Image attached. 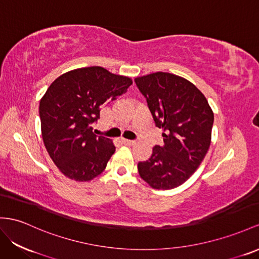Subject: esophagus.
Returning <instances> with one entry per match:
<instances>
[{
  "label": "esophagus",
  "instance_id": "obj_1",
  "mask_svg": "<svg viewBox=\"0 0 259 259\" xmlns=\"http://www.w3.org/2000/svg\"><path fill=\"white\" fill-rule=\"evenodd\" d=\"M121 140H122V142L124 144H127V145H131V144H135L136 143L135 140H129V139H121Z\"/></svg>",
  "mask_w": 259,
  "mask_h": 259
}]
</instances>
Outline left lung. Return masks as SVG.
Returning a JSON list of instances; mask_svg holds the SVG:
<instances>
[{
    "mask_svg": "<svg viewBox=\"0 0 259 259\" xmlns=\"http://www.w3.org/2000/svg\"><path fill=\"white\" fill-rule=\"evenodd\" d=\"M164 145H155L148 161L139 162L143 181L155 189H171L195 173L209 150L213 112L207 98L187 79L166 72L137 77Z\"/></svg>",
    "mask_w": 259,
    "mask_h": 259,
    "instance_id": "left-lung-1",
    "label": "left lung"
}]
</instances>
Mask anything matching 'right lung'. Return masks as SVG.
I'll return each mask as SVG.
<instances>
[{
	"label": "right lung",
	"mask_w": 259,
	"mask_h": 259,
	"mask_svg": "<svg viewBox=\"0 0 259 259\" xmlns=\"http://www.w3.org/2000/svg\"><path fill=\"white\" fill-rule=\"evenodd\" d=\"M131 78L116 75L102 66H89L55 79L39 104L45 147L66 176L88 182L106 168L116 147L110 139L96 136L97 122L105 104L124 94Z\"/></svg>",
	"instance_id": "right-lung-1"
}]
</instances>
